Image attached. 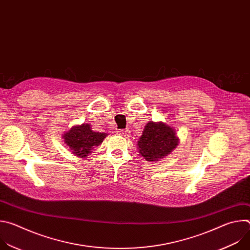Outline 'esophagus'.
<instances>
[{"label":"esophagus","mask_w":250,"mask_h":250,"mask_svg":"<svg viewBox=\"0 0 250 250\" xmlns=\"http://www.w3.org/2000/svg\"><path fill=\"white\" fill-rule=\"evenodd\" d=\"M118 133L122 136H127L129 134V131L127 129H119Z\"/></svg>","instance_id":"esophagus-1"}]
</instances>
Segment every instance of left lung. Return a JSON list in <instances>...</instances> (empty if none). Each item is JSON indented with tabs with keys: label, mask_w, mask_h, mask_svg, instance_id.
Here are the masks:
<instances>
[{
	"label": "left lung",
	"mask_w": 250,
	"mask_h": 250,
	"mask_svg": "<svg viewBox=\"0 0 250 250\" xmlns=\"http://www.w3.org/2000/svg\"><path fill=\"white\" fill-rule=\"evenodd\" d=\"M175 129L164 124L148 122L137 141L139 153L146 161H158L169 155L178 146Z\"/></svg>",
	"instance_id": "8db88e82"
}]
</instances>
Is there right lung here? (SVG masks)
I'll return each instance as SVG.
<instances>
[{"mask_svg": "<svg viewBox=\"0 0 250 250\" xmlns=\"http://www.w3.org/2000/svg\"><path fill=\"white\" fill-rule=\"evenodd\" d=\"M106 135L108 134L104 132L93 131L90 125L83 124L71 127L70 130L63 134V138L73 154L84 158L102 144Z\"/></svg>", "mask_w": 250, "mask_h": 250, "instance_id": "add662e5", "label": "right lung"}]
</instances>
